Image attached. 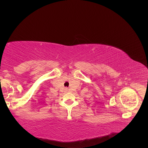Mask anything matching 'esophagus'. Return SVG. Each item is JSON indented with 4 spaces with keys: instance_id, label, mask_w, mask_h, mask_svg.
<instances>
[{
    "instance_id": "34e87169",
    "label": "esophagus",
    "mask_w": 148,
    "mask_h": 148,
    "mask_svg": "<svg viewBox=\"0 0 148 148\" xmlns=\"http://www.w3.org/2000/svg\"><path fill=\"white\" fill-rule=\"evenodd\" d=\"M66 91H68V89H66Z\"/></svg>"
}]
</instances>
